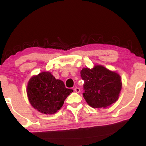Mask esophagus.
Wrapping results in <instances>:
<instances>
[{"label": "esophagus", "instance_id": "1", "mask_svg": "<svg viewBox=\"0 0 146 146\" xmlns=\"http://www.w3.org/2000/svg\"><path fill=\"white\" fill-rule=\"evenodd\" d=\"M74 90H75L76 93H80V89L79 88H77V87H75V88H74Z\"/></svg>", "mask_w": 146, "mask_h": 146}]
</instances>
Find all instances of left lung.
I'll use <instances>...</instances> for the list:
<instances>
[{
	"instance_id": "1",
	"label": "left lung",
	"mask_w": 146,
	"mask_h": 146,
	"mask_svg": "<svg viewBox=\"0 0 146 146\" xmlns=\"http://www.w3.org/2000/svg\"><path fill=\"white\" fill-rule=\"evenodd\" d=\"M80 75L84 81L83 97L91 107L106 108L118 99L122 85L119 74L95 65L83 68Z\"/></svg>"
}]
</instances>
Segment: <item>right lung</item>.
<instances>
[{"label": "right lung", "mask_w": 146, "mask_h": 146, "mask_svg": "<svg viewBox=\"0 0 146 146\" xmlns=\"http://www.w3.org/2000/svg\"><path fill=\"white\" fill-rule=\"evenodd\" d=\"M73 91L49 71H44L29 79L27 95L29 103L40 113L52 115L62 107L64 100Z\"/></svg>", "instance_id": "1"}]
</instances>
